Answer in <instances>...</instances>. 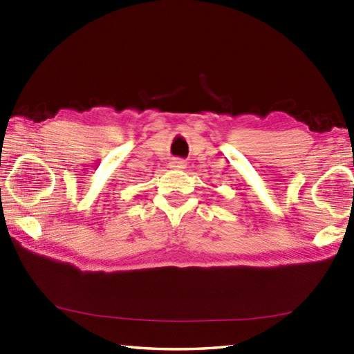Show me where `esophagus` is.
Returning <instances> with one entry per match:
<instances>
[{
	"label": "esophagus",
	"instance_id": "34e87169",
	"mask_svg": "<svg viewBox=\"0 0 354 354\" xmlns=\"http://www.w3.org/2000/svg\"><path fill=\"white\" fill-rule=\"evenodd\" d=\"M170 169H175V170H183L185 169V160L183 159H171L170 160Z\"/></svg>",
	"mask_w": 354,
	"mask_h": 354
}]
</instances>
